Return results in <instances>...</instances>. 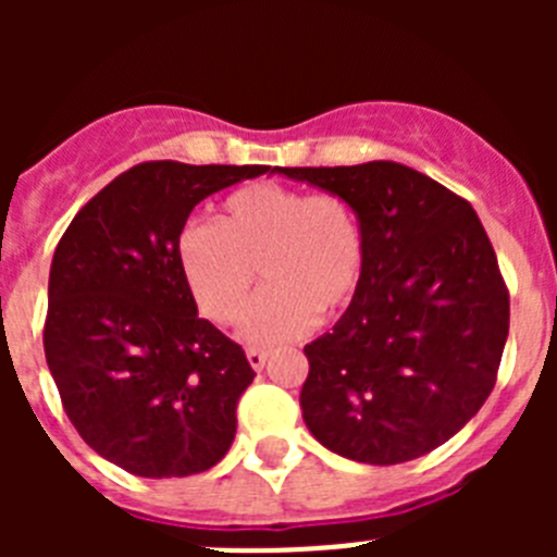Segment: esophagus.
Returning a JSON list of instances; mask_svg holds the SVG:
<instances>
[{
  "label": "esophagus",
  "instance_id": "esophagus-1",
  "mask_svg": "<svg viewBox=\"0 0 557 557\" xmlns=\"http://www.w3.org/2000/svg\"><path fill=\"white\" fill-rule=\"evenodd\" d=\"M248 362L253 371H262L264 362H268V351H262V348H248Z\"/></svg>",
  "mask_w": 557,
  "mask_h": 557
}]
</instances>
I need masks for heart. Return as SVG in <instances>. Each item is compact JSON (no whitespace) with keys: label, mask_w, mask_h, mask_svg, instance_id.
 I'll list each match as a JSON object with an SVG mask.
<instances>
[{"label":"heart","mask_w":557,"mask_h":557,"mask_svg":"<svg viewBox=\"0 0 557 557\" xmlns=\"http://www.w3.org/2000/svg\"><path fill=\"white\" fill-rule=\"evenodd\" d=\"M178 268L200 312L236 326L248 312L256 270L268 289L256 301L245 337L284 343L329 321L354 298L366 243L354 206L334 191H304L259 181L231 191L218 223H189L175 243Z\"/></svg>","instance_id":"heart-1"}]
</instances>
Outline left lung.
Masks as SVG:
<instances>
[{"instance_id": "8db88e82", "label": "left lung", "mask_w": 557, "mask_h": 557, "mask_svg": "<svg viewBox=\"0 0 557 557\" xmlns=\"http://www.w3.org/2000/svg\"><path fill=\"white\" fill-rule=\"evenodd\" d=\"M275 172L346 198L366 243L351 304L304 346L309 432L371 466L437 449L494 391L510 326L508 287L476 211L396 161Z\"/></svg>"}]
</instances>
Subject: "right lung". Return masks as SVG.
I'll return each instance as SVG.
<instances>
[{
	"label": "right lung",
	"mask_w": 557,
	"mask_h": 557,
	"mask_svg": "<svg viewBox=\"0 0 557 557\" xmlns=\"http://www.w3.org/2000/svg\"><path fill=\"white\" fill-rule=\"evenodd\" d=\"M268 170L145 161L97 191L58 243L49 373L83 441L131 474H200L231 449L256 373L243 346L198 318L175 243L200 200Z\"/></svg>",
	"instance_id": "add662e5"
}]
</instances>
